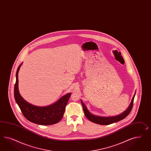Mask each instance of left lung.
<instances>
[{
	"mask_svg": "<svg viewBox=\"0 0 151 151\" xmlns=\"http://www.w3.org/2000/svg\"><path fill=\"white\" fill-rule=\"evenodd\" d=\"M135 94H136V93H134V95L131 100L130 104L129 106H128V108H127V110H125L122 114H119L116 116H107V117L101 116H98V115H96L92 114L87 109V108L85 105V104L83 103L82 100H81V102L82 107H83L84 114L85 115L87 118L91 122H94V123L99 124V125H109L111 124H113L114 122H119L127 117V116L130 113L131 110L132 108L133 102H134Z\"/></svg>",
	"mask_w": 151,
	"mask_h": 151,
	"instance_id": "obj_1",
	"label": "left lung"
}]
</instances>
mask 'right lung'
Segmentation results:
<instances>
[{
    "mask_svg": "<svg viewBox=\"0 0 151 151\" xmlns=\"http://www.w3.org/2000/svg\"><path fill=\"white\" fill-rule=\"evenodd\" d=\"M22 64V63L17 69L14 97L24 117L29 122L41 125H50L59 122L63 116L65 106L71 93L65 94L57 102L48 106H36L27 102L21 97L18 87V73Z\"/></svg>",
    "mask_w": 151,
    "mask_h": 151,
    "instance_id": "right-lung-1",
    "label": "right lung"
}]
</instances>
